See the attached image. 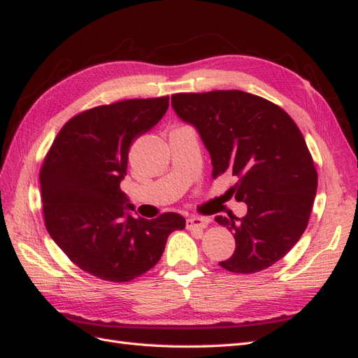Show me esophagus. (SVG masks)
<instances>
[{
    "label": "esophagus",
    "instance_id": "34e87169",
    "mask_svg": "<svg viewBox=\"0 0 358 358\" xmlns=\"http://www.w3.org/2000/svg\"><path fill=\"white\" fill-rule=\"evenodd\" d=\"M209 218L206 217H198V215H194V217H189L186 220V226L189 230H203L207 226H209Z\"/></svg>",
    "mask_w": 358,
    "mask_h": 358
}]
</instances>
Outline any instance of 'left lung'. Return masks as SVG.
<instances>
[{"label":"left lung","instance_id":"left-lung-1","mask_svg":"<svg viewBox=\"0 0 358 358\" xmlns=\"http://www.w3.org/2000/svg\"><path fill=\"white\" fill-rule=\"evenodd\" d=\"M182 122L194 124L210 154L217 178L247 204L243 218L215 217L234 234L236 248L220 262L231 273H257L282 259L308 226L317 171L294 120L267 99L239 90L172 94Z\"/></svg>","mask_w":358,"mask_h":358}]
</instances>
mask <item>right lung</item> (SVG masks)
I'll return each mask as SVG.
<instances>
[{"instance_id": "obj_1", "label": "right lung", "mask_w": 358, "mask_h": 358, "mask_svg": "<svg viewBox=\"0 0 358 358\" xmlns=\"http://www.w3.org/2000/svg\"><path fill=\"white\" fill-rule=\"evenodd\" d=\"M169 96L94 106L66 122L41 168L47 231L69 259L93 276L129 282L160 261L166 241L186 220L132 217L122 192L132 141L164 115Z\"/></svg>"}]
</instances>
